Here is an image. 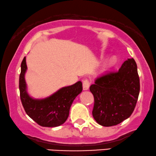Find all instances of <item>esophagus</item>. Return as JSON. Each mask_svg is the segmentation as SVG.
<instances>
[{"label":"esophagus","mask_w":156,"mask_h":156,"mask_svg":"<svg viewBox=\"0 0 156 156\" xmlns=\"http://www.w3.org/2000/svg\"><path fill=\"white\" fill-rule=\"evenodd\" d=\"M89 86H90V83L89 81L87 79H85L83 82V89L84 91H86L89 89Z\"/></svg>","instance_id":"34e87169"}]
</instances>
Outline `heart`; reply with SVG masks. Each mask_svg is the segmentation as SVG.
<instances>
[{
    "instance_id": "heart-1",
    "label": "heart",
    "mask_w": 156,
    "mask_h": 156,
    "mask_svg": "<svg viewBox=\"0 0 156 156\" xmlns=\"http://www.w3.org/2000/svg\"><path fill=\"white\" fill-rule=\"evenodd\" d=\"M117 63V58L115 56L113 57H111L109 58L108 59H107L105 63L103 64V66H102V70L104 71L108 70L109 69H110L111 67H112L115 64Z\"/></svg>"
}]
</instances>
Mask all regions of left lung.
<instances>
[{"label": "left lung", "mask_w": 156, "mask_h": 156, "mask_svg": "<svg viewBox=\"0 0 156 156\" xmlns=\"http://www.w3.org/2000/svg\"><path fill=\"white\" fill-rule=\"evenodd\" d=\"M140 89L136 62L128 59L118 72L97 78L90 86L94 97V119L103 126L117 125L127 119L136 106Z\"/></svg>", "instance_id": "obj_1"}]
</instances>
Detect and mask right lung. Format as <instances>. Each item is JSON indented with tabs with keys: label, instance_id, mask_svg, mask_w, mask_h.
Segmentation results:
<instances>
[{
	"label": "right lung",
	"instance_id": "1",
	"mask_svg": "<svg viewBox=\"0 0 156 156\" xmlns=\"http://www.w3.org/2000/svg\"><path fill=\"white\" fill-rule=\"evenodd\" d=\"M27 70L26 57H24L21 64L20 91L26 113L41 126L56 127L63 124L68 118L73 102L83 90L81 81L61 88L45 98L35 99L27 92L24 77Z\"/></svg>",
	"mask_w": 156,
	"mask_h": 156
}]
</instances>
